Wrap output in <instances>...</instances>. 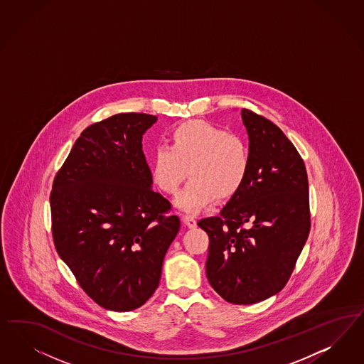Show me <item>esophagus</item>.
Returning a JSON list of instances; mask_svg holds the SVG:
<instances>
[{
  "label": "esophagus",
  "instance_id": "esophagus-1",
  "mask_svg": "<svg viewBox=\"0 0 364 364\" xmlns=\"http://www.w3.org/2000/svg\"><path fill=\"white\" fill-rule=\"evenodd\" d=\"M182 220H183V223H186L188 228H191V229L197 226V220H196L194 217H191V215H183Z\"/></svg>",
  "mask_w": 364,
  "mask_h": 364
}]
</instances>
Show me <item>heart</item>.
I'll use <instances>...</instances> for the list:
<instances>
[{"label": "heart", "instance_id": "b5f03b06", "mask_svg": "<svg viewBox=\"0 0 364 364\" xmlns=\"http://www.w3.org/2000/svg\"><path fill=\"white\" fill-rule=\"evenodd\" d=\"M250 156L247 144L203 120L178 124L167 136V147H156L151 159L154 183L168 196L178 193L190 176L176 203L186 211L208 208L214 198L226 200L241 190Z\"/></svg>", "mask_w": 364, "mask_h": 364}]
</instances>
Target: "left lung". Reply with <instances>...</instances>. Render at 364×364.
Returning <instances> with one entry per match:
<instances>
[{
  "mask_svg": "<svg viewBox=\"0 0 364 364\" xmlns=\"http://www.w3.org/2000/svg\"><path fill=\"white\" fill-rule=\"evenodd\" d=\"M249 135V173L220 215L202 218L209 235L206 276L232 304H255L289 280L311 230L304 161L282 129L241 111Z\"/></svg>",
  "mask_w": 364,
  "mask_h": 364,
  "instance_id": "8db88e82",
  "label": "left lung"
}]
</instances>
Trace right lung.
<instances>
[{
    "label": "right lung",
    "instance_id": "obj_1",
    "mask_svg": "<svg viewBox=\"0 0 364 364\" xmlns=\"http://www.w3.org/2000/svg\"><path fill=\"white\" fill-rule=\"evenodd\" d=\"M158 117L123 112L82 131L53 179V244L96 304L127 312L161 280L179 232L171 203L151 188L141 136Z\"/></svg>",
    "mask_w": 364,
    "mask_h": 364
}]
</instances>
